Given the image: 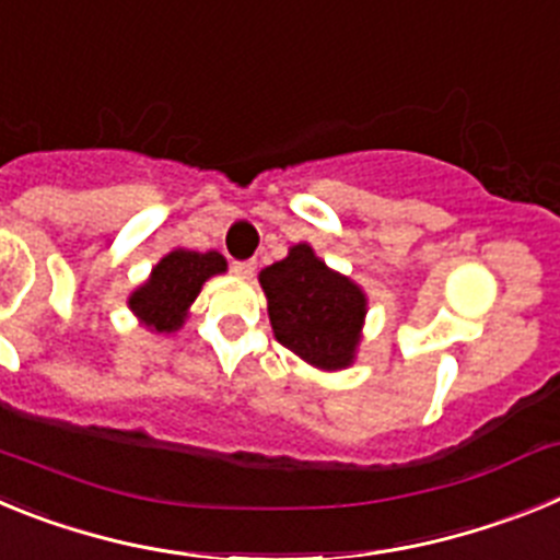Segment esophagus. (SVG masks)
Wrapping results in <instances>:
<instances>
[{"label":"esophagus","mask_w":560,"mask_h":560,"mask_svg":"<svg viewBox=\"0 0 560 560\" xmlns=\"http://www.w3.org/2000/svg\"><path fill=\"white\" fill-rule=\"evenodd\" d=\"M255 260H232V271H235L237 277H252L255 275Z\"/></svg>","instance_id":"obj_1"}]
</instances>
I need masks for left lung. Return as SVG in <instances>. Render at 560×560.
<instances>
[{"instance_id": "8db88e82", "label": "left lung", "mask_w": 560, "mask_h": 560, "mask_svg": "<svg viewBox=\"0 0 560 560\" xmlns=\"http://www.w3.org/2000/svg\"><path fill=\"white\" fill-rule=\"evenodd\" d=\"M277 341L314 368L341 370L353 361L368 300L348 277L336 275L308 244L260 271Z\"/></svg>"}]
</instances>
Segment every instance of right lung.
<instances>
[{"instance_id": "obj_1", "label": "right lung", "mask_w": 560, "mask_h": 560, "mask_svg": "<svg viewBox=\"0 0 560 560\" xmlns=\"http://www.w3.org/2000/svg\"><path fill=\"white\" fill-rule=\"evenodd\" d=\"M226 269V260L219 252H190L173 249L156 264L142 289H137L128 300L131 311L145 319L148 328L171 334L185 319L187 305L196 300L207 277Z\"/></svg>"}]
</instances>
